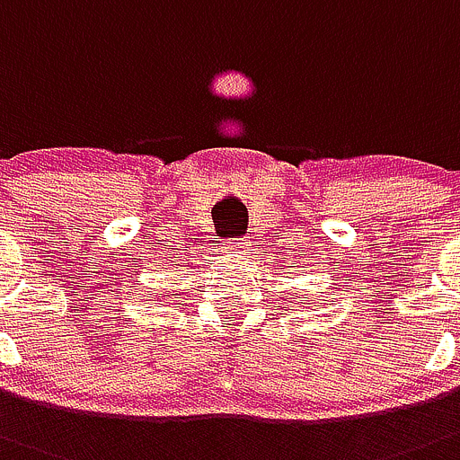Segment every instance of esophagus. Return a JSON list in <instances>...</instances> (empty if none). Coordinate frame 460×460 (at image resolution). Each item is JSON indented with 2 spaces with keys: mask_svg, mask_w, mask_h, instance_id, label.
<instances>
[{
  "mask_svg": "<svg viewBox=\"0 0 460 460\" xmlns=\"http://www.w3.org/2000/svg\"><path fill=\"white\" fill-rule=\"evenodd\" d=\"M231 250H234L235 254H245V252H247L245 238H238V243H234V245H231Z\"/></svg>",
  "mask_w": 460,
  "mask_h": 460,
  "instance_id": "1",
  "label": "esophagus"
}]
</instances>
